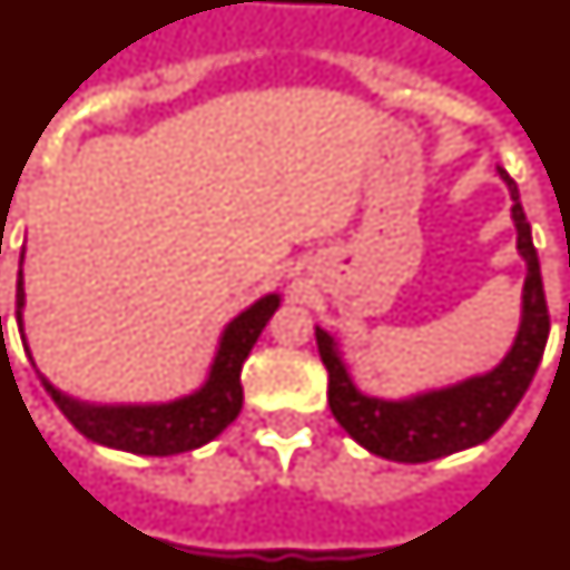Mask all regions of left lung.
Instances as JSON below:
<instances>
[{
  "label": "left lung",
  "instance_id": "obj_1",
  "mask_svg": "<svg viewBox=\"0 0 570 570\" xmlns=\"http://www.w3.org/2000/svg\"><path fill=\"white\" fill-rule=\"evenodd\" d=\"M501 179L510 185L513 196V219L519 232V252L528 261V281H524V318H521L519 338L495 371L461 382L455 389L423 394L417 400L385 403L358 394L344 371L333 338L322 327H315L318 353L330 374V411L344 432L374 455L400 463H425L478 446L499 432L533 382L551 333V315L544 301L537 248L530 240V223L521 212L519 188L507 170H501Z\"/></svg>",
  "mask_w": 570,
  "mask_h": 570
}]
</instances>
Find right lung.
Masks as SVG:
<instances>
[{
	"instance_id": "obj_1",
	"label": "right lung",
	"mask_w": 570,
	"mask_h": 570,
	"mask_svg": "<svg viewBox=\"0 0 570 570\" xmlns=\"http://www.w3.org/2000/svg\"><path fill=\"white\" fill-rule=\"evenodd\" d=\"M22 272L17 277V322L22 324ZM277 309V295H266L248 307L246 313L237 315L228 324L219 353L214 358L212 376L205 382V389L196 394L176 400L167 405H130V409H95L69 400L66 394L42 380L46 391L63 411L69 423L78 429L83 438L104 443V446L124 449L132 455L167 458L181 455L190 449L205 446L208 440L217 438L228 423L243 409V385L240 371L248 351L255 347L257 336L263 333L266 322Z\"/></svg>"
}]
</instances>
